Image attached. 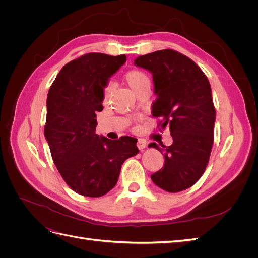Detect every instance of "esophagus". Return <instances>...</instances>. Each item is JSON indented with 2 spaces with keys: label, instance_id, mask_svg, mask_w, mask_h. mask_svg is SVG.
<instances>
[{
  "label": "esophagus",
  "instance_id": "1",
  "mask_svg": "<svg viewBox=\"0 0 258 258\" xmlns=\"http://www.w3.org/2000/svg\"><path fill=\"white\" fill-rule=\"evenodd\" d=\"M137 146H138L139 150H143V148H145V147L147 146V143H146L145 140L139 139V140H138V143H137Z\"/></svg>",
  "mask_w": 258,
  "mask_h": 258
}]
</instances>
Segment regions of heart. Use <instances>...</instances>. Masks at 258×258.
I'll return each mask as SVG.
<instances>
[{
	"mask_svg": "<svg viewBox=\"0 0 258 258\" xmlns=\"http://www.w3.org/2000/svg\"><path fill=\"white\" fill-rule=\"evenodd\" d=\"M124 81L128 84L129 87L131 88V90L134 91L136 95L140 91L142 90L143 88L147 87V86H151V81H150V77L147 76V74L141 70H130L126 74H124ZM111 91H112V85L111 84H107L105 85V87L103 88V101L106 102L110 98L111 95Z\"/></svg>",
	"mask_w": 258,
	"mask_h": 258,
	"instance_id": "b5f03b06",
	"label": "heart"
}]
</instances>
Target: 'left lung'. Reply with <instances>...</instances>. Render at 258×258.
<instances>
[{"label": "left lung", "instance_id": "left-lung-1", "mask_svg": "<svg viewBox=\"0 0 258 258\" xmlns=\"http://www.w3.org/2000/svg\"><path fill=\"white\" fill-rule=\"evenodd\" d=\"M137 67L153 74L157 99L152 115L158 127H170V146L151 143L163 153L165 165L151 175L161 189L177 192L189 188L204 174L214 140L215 107L208 77L188 57L173 49L140 56Z\"/></svg>", "mask_w": 258, "mask_h": 258}]
</instances>
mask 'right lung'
Segmentation results:
<instances>
[{
    "label": "right lung",
    "mask_w": 258,
    "mask_h": 258,
    "mask_svg": "<svg viewBox=\"0 0 258 258\" xmlns=\"http://www.w3.org/2000/svg\"><path fill=\"white\" fill-rule=\"evenodd\" d=\"M124 62V54L86 53L60 70L48 91L44 135L52 160L70 188L86 197L110 191L123 161L139 153L135 138L96 134L103 88Z\"/></svg>",
    "instance_id": "add662e5"
}]
</instances>
